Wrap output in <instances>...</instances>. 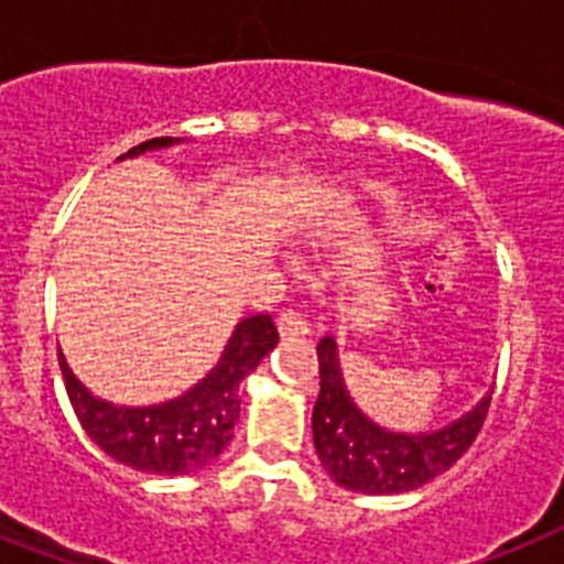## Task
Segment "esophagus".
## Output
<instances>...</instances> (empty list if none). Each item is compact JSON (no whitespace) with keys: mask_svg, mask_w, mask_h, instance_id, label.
Returning <instances> with one entry per match:
<instances>
[{"mask_svg":"<svg viewBox=\"0 0 564 564\" xmlns=\"http://www.w3.org/2000/svg\"><path fill=\"white\" fill-rule=\"evenodd\" d=\"M310 329L312 324L304 312L283 310L281 318H278V333H281L283 338H301V335H310Z\"/></svg>","mask_w":564,"mask_h":564,"instance_id":"34e87169","label":"esophagus"}]
</instances>
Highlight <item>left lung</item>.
Listing matches in <instances>:
<instances>
[{"label":"left lung","mask_w":564,"mask_h":564,"mask_svg":"<svg viewBox=\"0 0 564 564\" xmlns=\"http://www.w3.org/2000/svg\"><path fill=\"white\" fill-rule=\"evenodd\" d=\"M318 370L321 392L312 406L315 451L335 485L355 494H406L451 470L476 442L490 406L487 395L473 413L453 421L451 427L424 435L392 433L378 427L352 404L344 390L333 338L318 344Z\"/></svg>","instance_id":"left-lung-1"}]
</instances>
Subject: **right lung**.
<instances>
[{"label": "right lung", "mask_w": 564, "mask_h": 564, "mask_svg": "<svg viewBox=\"0 0 564 564\" xmlns=\"http://www.w3.org/2000/svg\"><path fill=\"white\" fill-rule=\"evenodd\" d=\"M169 143H174L172 137H154L134 145L126 158ZM274 344L278 326L272 315L243 318L215 370L186 395L160 406H113L94 399L68 370L63 352L56 355L70 406L99 451L131 470L186 476L212 465L231 442L240 415V381L258 367L263 355L272 352Z\"/></svg>", "instance_id": "1"}]
</instances>
